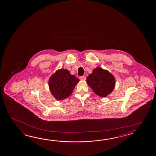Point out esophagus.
I'll return each mask as SVG.
<instances>
[{
  "label": "esophagus",
  "mask_w": 156,
  "mask_h": 156,
  "mask_svg": "<svg viewBox=\"0 0 156 156\" xmlns=\"http://www.w3.org/2000/svg\"><path fill=\"white\" fill-rule=\"evenodd\" d=\"M80 79L81 80H83V81H85L86 79V77L85 76H82L80 77Z\"/></svg>",
  "instance_id": "1"
}]
</instances>
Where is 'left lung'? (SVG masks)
I'll use <instances>...</instances> for the list:
<instances>
[{
  "instance_id": "8db88e82",
  "label": "left lung",
  "mask_w": 156,
  "mask_h": 156,
  "mask_svg": "<svg viewBox=\"0 0 156 156\" xmlns=\"http://www.w3.org/2000/svg\"><path fill=\"white\" fill-rule=\"evenodd\" d=\"M87 83L96 95L105 98L113 91L115 79L107 70L96 67L87 77Z\"/></svg>"
}]
</instances>
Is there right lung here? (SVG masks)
I'll return each instance as SVG.
<instances>
[{
	"mask_svg": "<svg viewBox=\"0 0 156 156\" xmlns=\"http://www.w3.org/2000/svg\"><path fill=\"white\" fill-rule=\"evenodd\" d=\"M79 79L71 75L66 69H59L49 80V87L52 96L57 100H63L73 93Z\"/></svg>",
	"mask_w": 156,
	"mask_h": 156,
	"instance_id": "add662e5",
	"label": "right lung"
}]
</instances>
